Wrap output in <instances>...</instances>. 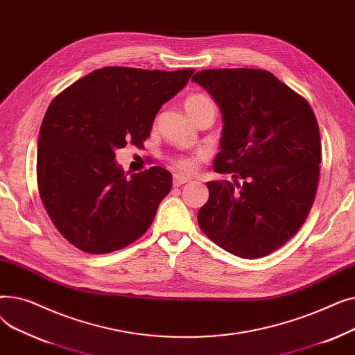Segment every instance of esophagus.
Instances as JSON below:
<instances>
[{"instance_id": "obj_1", "label": "esophagus", "mask_w": 355, "mask_h": 355, "mask_svg": "<svg viewBox=\"0 0 355 355\" xmlns=\"http://www.w3.org/2000/svg\"><path fill=\"white\" fill-rule=\"evenodd\" d=\"M191 178L187 175H182V174H174V185L175 187H180V185L185 184V182H190Z\"/></svg>"}]
</instances>
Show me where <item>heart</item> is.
Wrapping results in <instances>:
<instances>
[{
	"mask_svg": "<svg viewBox=\"0 0 355 355\" xmlns=\"http://www.w3.org/2000/svg\"><path fill=\"white\" fill-rule=\"evenodd\" d=\"M185 110L189 112V115H193L194 112L202 109V107H207V106H214L213 101L207 96L204 95H191L187 99H185ZM177 165L181 170H191L194 166V159L191 158H180L177 159Z\"/></svg>",
	"mask_w": 355,
	"mask_h": 355,
	"instance_id": "heart-1",
	"label": "heart"
}]
</instances>
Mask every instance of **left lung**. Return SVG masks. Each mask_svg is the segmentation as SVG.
Instances as JSON below:
<instances>
[{"label": "left lung", "instance_id": "1", "mask_svg": "<svg viewBox=\"0 0 355 355\" xmlns=\"http://www.w3.org/2000/svg\"><path fill=\"white\" fill-rule=\"evenodd\" d=\"M220 107L223 129L198 226L243 259L272 253L306 220L320 181V128L309 103L270 71L209 69L193 79Z\"/></svg>", "mask_w": 355, "mask_h": 355}]
</instances>
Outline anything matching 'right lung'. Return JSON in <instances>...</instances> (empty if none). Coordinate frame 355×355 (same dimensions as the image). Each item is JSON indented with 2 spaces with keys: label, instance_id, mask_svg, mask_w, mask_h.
Masks as SVG:
<instances>
[{
  "label": "right lung",
  "instance_id": "right-lung-1",
  "mask_svg": "<svg viewBox=\"0 0 355 355\" xmlns=\"http://www.w3.org/2000/svg\"><path fill=\"white\" fill-rule=\"evenodd\" d=\"M193 73L103 67L53 99L37 145V184L53 225L73 246L110 253L153 225L171 173L151 166L128 180L115 151L142 145L158 110Z\"/></svg>",
  "mask_w": 355,
  "mask_h": 355
}]
</instances>
